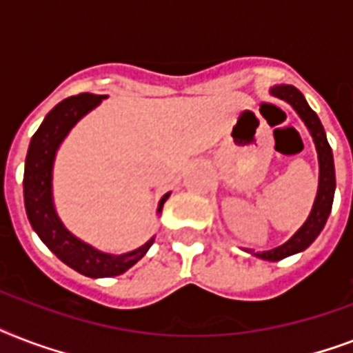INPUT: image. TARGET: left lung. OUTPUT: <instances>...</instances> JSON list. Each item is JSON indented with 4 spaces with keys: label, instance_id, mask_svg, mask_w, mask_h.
I'll list each match as a JSON object with an SVG mask.
<instances>
[{
    "label": "left lung",
    "instance_id": "obj_1",
    "mask_svg": "<svg viewBox=\"0 0 353 353\" xmlns=\"http://www.w3.org/2000/svg\"><path fill=\"white\" fill-rule=\"evenodd\" d=\"M271 95L279 97L282 101L290 102L291 106L295 108L296 113L301 115V119L306 122L307 130L312 133L315 146H317L319 154V166H321V177H319V192L313 203L312 214L306 220V223L295 232V236L288 240L284 245L271 249L265 252H252L258 258L263 260H282L285 256H291L295 252L304 251L306 247L312 245V241L319 236V232L323 231L324 223L328 220L330 210H332V203H334V192H335V168H334V155H332V148H330L328 141H326V133L324 128L319 121L317 113L313 112L312 108L307 106L306 99L301 91L296 90L295 85H274L271 88ZM251 252V251H249Z\"/></svg>",
    "mask_w": 353,
    "mask_h": 353
}]
</instances>
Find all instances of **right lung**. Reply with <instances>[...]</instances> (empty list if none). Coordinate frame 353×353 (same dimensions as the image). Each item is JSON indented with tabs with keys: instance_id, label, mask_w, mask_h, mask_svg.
I'll return each mask as SVG.
<instances>
[{
	"instance_id": "obj_1",
	"label": "right lung",
	"mask_w": 353,
	"mask_h": 353,
	"mask_svg": "<svg viewBox=\"0 0 353 353\" xmlns=\"http://www.w3.org/2000/svg\"><path fill=\"white\" fill-rule=\"evenodd\" d=\"M104 97L106 95L80 93V95L69 97L52 108L30 139L23 174L25 210H27V218H29L36 234L40 236V240L63 263H68L69 268H73L80 274H85L91 279L122 274L146 254L154 241H146L144 245L132 252H126V254H117V256L106 254V252L97 251L84 241H80L79 238H74L60 223L54 207H52L51 174L58 144L62 143L69 130L77 124V121L84 117L90 110H93ZM168 196L170 194H165L161 198L159 212Z\"/></svg>"
}]
</instances>
